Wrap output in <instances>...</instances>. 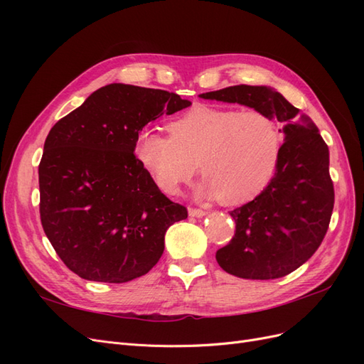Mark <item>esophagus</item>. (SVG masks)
<instances>
[{"label":"esophagus","instance_id":"1","mask_svg":"<svg viewBox=\"0 0 364 364\" xmlns=\"http://www.w3.org/2000/svg\"><path fill=\"white\" fill-rule=\"evenodd\" d=\"M188 214H190V217H203L206 213L203 211V209L190 208V209H188Z\"/></svg>","mask_w":364,"mask_h":364}]
</instances>
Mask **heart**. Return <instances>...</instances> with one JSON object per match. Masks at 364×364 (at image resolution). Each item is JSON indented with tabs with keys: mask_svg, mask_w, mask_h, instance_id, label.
Returning <instances> with one entry per match:
<instances>
[{
	"mask_svg": "<svg viewBox=\"0 0 364 364\" xmlns=\"http://www.w3.org/2000/svg\"><path fill=\"white\" fill-rule=\"evenodd\" d=\"M171 135L141 129L134 153L158 188L178 194L199 164L206 178L203 199L246 203L262 193L277 171L282 151L278 121L261 111L196 105L168 124Z\"/></svg>",
	"mask_w": 364,
	"mask_h": 364,
	"instance_id": "b5f03b06",
	"label": "heart"
}]
</instances>
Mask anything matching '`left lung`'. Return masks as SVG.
<instances>
[{"mask_svg": "<svg viewBox=\"0 0 364 364\" xmlns=\"http://www.w3.org/2000/svg\"><path fill=\"white\" fill-rule=\"evenodd\" d=\"M205 100L238 103L284 124L277 171L252 202L230 211L235 235L215 258L243 279H277L301 267L321 246L334 208L329 150L310 117L270 86L237 85L200 94Z\"/></svg>", "mask_w": 364, "mask_h": 364, "instance_id": "8db88e82", "label": "left lung"}]
</instances>
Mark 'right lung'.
<instances>
[{"label":"right lung","mask_w":364,"mask_h":364,"mask_svg":"<svg viewBox=\"0 0 364 364\" xmlns=\"http://www.w3.org/2000/svg\"><path fill=\"white\" fill-rule=\"evenodd\" d=\"M168 91L111 83L50 130L39 164L41 222L80 278L121 284L159 261L167 229L188 217L136 161L138 132L188 107Z\"/></svg>","instance_id":"1"}]
</instances>
